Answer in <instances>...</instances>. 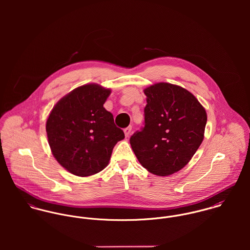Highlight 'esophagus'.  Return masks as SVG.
<instances>
[{
    "mask_svg": "<svg viewBox=\"0 0 250 250\" xmlns=\"http://www.w3.org/2000/svg\"><path fill=\"white\" fill-rule=\"evenodd\" d=\"M131 132H132V127H131V126H129V127L125 128V129H124L125 137H126V138H129V136L131 135Z\"/></svg>",
    "mask_w": 250,
    "mask_h": 250,
    "instance_id": "esophagus-1",
    "label": "esophagus"
}]
</instances>
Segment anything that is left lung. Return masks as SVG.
I'll use <instances>...</instances> for the list:
<instances>
[{"mask_svg":"<svg viewBox=\"0 0 250 250\" xmlns=\"http://www.w3.org/2000/svg\"><path fill=\"white\" fill-rule=\"evenodd\" d=\"M144 93V127L130 143L144 168L167 176L182 169L199 148L207 113L194 95L179 85L158 83Z\"/></svg>","mask_w":250,"mask_h":250,"instance_id":"left-lung-1","label":"left lung"}]
</instances>
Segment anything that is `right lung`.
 <instances>
[{"mask_svg":"<svg viewBox=\"0 0 250 250\" xmlns=\"http://www.w3.org/2000/svg\"><path fill=\"white\" fill-rule=\"evenodd\" d=\"M110 89L90 83L75 88L53 107L46 132L52 153L72 174L85 177L103 170L112 149L125 138L104 107Z\"/></svg>","mask_w":250,"mask_h":250,"instance_id":"add662e5","label":"right lung"}]
</instances>
